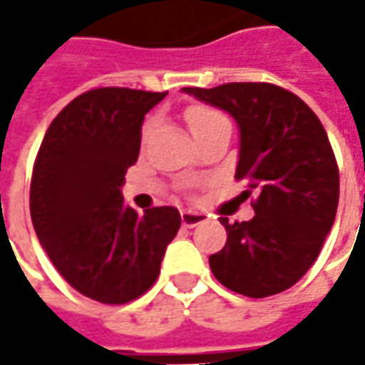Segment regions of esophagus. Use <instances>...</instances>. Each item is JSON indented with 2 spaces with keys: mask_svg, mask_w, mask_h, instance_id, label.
<instances>
[{
  "mask_svg": "<svg viewBox=\"0 0 365 365\" xmlns=\"http://www.w3.org/2000/svg\"><path fill=\"white\" fill-rule=\"evenodd\" d=\"M180 219H182V225H185V227H197V225H201V223L207 221V215L197 213V211H182V213H180Z\"/></svg>",
  "mask_w": 365,
  "mask_h": 365,
  "instance_id": "esophagus-1",
  "label": "esophagus"
}]
</instances>
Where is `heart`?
<instances>
[{"mask_svg":"<svg viewBox=\"0 0 365 365\" xmlns=\"http://www.w3.org/2000/svg\"><path fill=\"white\" fill-rule=\"evenodd\" d=\"M185 118H187V123H189L190 132L197 133L199 130H203L205 125L213 123V121L219 120V118H223V115H221V113H217L215 109H211V107L192 106L187 109Z\"/></svg>","mask_w":365,"mask_h":365,"instance_id":"b5f03b06","label":"heart"}]
</instances>
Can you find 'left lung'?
I'll return each instance as SVG.
<instances>
[{
  "label": "left lung",
  "mask_w": 365,
  "mask_h": 365,
  "mask_svg": "<svg viewBox=\"0 0 365 365\" xmlns=\"http://www.w3.org/2000/svg\"><path fill=\"white\" fill-rule=\"evenodd\" d=\"M185 93L232 115L240 128L235 180L256 192L254 217L230 223L211 272L237 294L264 299L297 284L315 264L339 203V170L313 109L270 83H227Z\"/></svg>",
  "instance_id": "obj_1"
}]
</instances>
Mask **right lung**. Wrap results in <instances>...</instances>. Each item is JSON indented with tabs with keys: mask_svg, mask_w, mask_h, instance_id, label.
Here are the masks:
<instances>
[{
	"mask_svg": "<svg viewBox=\"0 0 365 365\" xmlns=\"http://www.w3.org/2000/svg\"><path fill=\"white\" fill-rule=\"evenodd\" d=\"M166 93L103 87L78 95L52 120L30 185L36 235L81 294L123 304L152 287L180 227L175 207L138 215L123 205L144 115Z\"/></svg>",
	"mask_w": 365,
	"mask_h": 365,
	"instance_id": "obj_1",
	"label": "right lung"
}]
</instances>
